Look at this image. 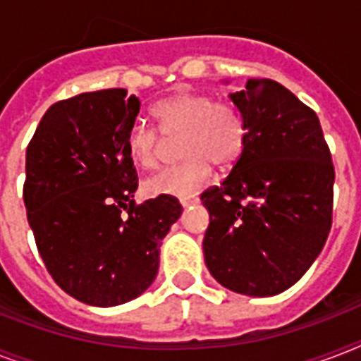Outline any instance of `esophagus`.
<instances>
[{"instance_id":"1","label":"esophagus","mask_w":361,"mask_h":361,"mask_svg":"<svg viewBox=\"0 0 361 361\" xmlns=\"http://www.w3.org/2000/svg\"><path fill=\"white\" fill-rule=\"evenodd\" d=\"M198 198L197 197H187V198H181L180 204L183 206V208H187V206H192V204H197Z\"/></svg>"}]
</instances>
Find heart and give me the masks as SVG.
I'll list each match as a JSON object with an SVG mask.
<instances>
[{"mask_svg": "<svg viewBox=\"0 0 361 361\" xmlns=\"http://www.w3.org/2000/svg\"><path fill=\"white\" fill-rule=\"evenodd\" d=\"M152 116L164 136H180V164L163 169L144 181L152 197L187 198L212 178L214 163L231 166L240 159L247 140V125L231 103H215L204 93L178 92L152 106ZM130 161L140 169L159 163L161 136L146 125H133L125 136Z\"/></svg>", "mask_w": 361, "mask_h": 361, "instance_id": "b5f03b06", "label": "heart"}]
</instances>
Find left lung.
<instances>
[{
  "instance_id": "left-lung-1",
  "label": "left lung",
  "mask_w": 361,
  "mask_h": 361,
  "mask_svg": "<svg viewBox=\"0 0 361 361\" xmlns=\"http://www.w3.org/2000/svg\"><path fill=\"white\" fill-rule=\"evenodd\" d=\"M228 99L245 120L247 140L225 181L200 195L209 212L204 260L228 290L275 296L324 247L336 172L319 118L285 86L249 78Z\"/></svg>"
}]
</instances>
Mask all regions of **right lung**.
<instances>
[{"mask_svg":"<svg viewBox=\"0 0 361 361\" xmlns=\"http://www.w3.org/2000/svg\"><path fill=\"white\" fill-rule=\"evenodd\" d=\"M140 101L123 87L80 93L44 112L25 152L24 204L54 281L93 307L149 288L159 247L180 219L174 197L136 206V169L125 136Z\"/></svg>","mask_w":361,"mask_h":361,"instance_id":"obj_1","label":"right lung"}]
</instances>
